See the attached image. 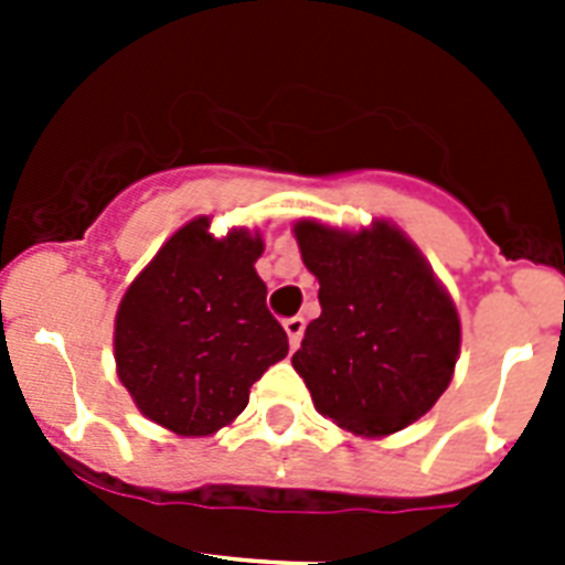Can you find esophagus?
<instances>
[{"instance_id":"34e87169","label":"esophagus","mask_w":565,"mask_h":565,"mask_svg":"<svg viewBox=\"0 0 565 565\" xmlns=\"http://www.w3.org/2000/svg\"><path fill=\"white\" fill-rule=\"evenodd\" d=\"M284 331H287V340H290L292 349H299L301 334H305V319H301V317L284 319Z\"/></svg>"}]
</instances>
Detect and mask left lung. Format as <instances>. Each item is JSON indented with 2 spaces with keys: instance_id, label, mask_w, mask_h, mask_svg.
<instances>
[{
  "instance_id": "1",
  "label": "left lung",
  "mask_w": 565,
  "mask_h": 565,
  "mask_svg": "<svg viewBox=\"0 0 565 565\" xmlns=\"http://www.w3.org/2000/svg\"><path fill=\"white\" fill-rule=\"evenodd\" d=\"M292 234L322 305L292 354L313 407L370 439L422 419L455 377L460 317L419 246L390 220L345 231L305 216Z\"/></svg>"
}]
</instances>
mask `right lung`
<instances>
[{"instance_id":"right-lung-1","label":"right lung","mask_w":565,"mask_h":565,"mask_svg":"<svg viewBox=\"0 0 565 565\" xmlns=\"http://www.w3.org/2000/svg\"><path fill=\"white\" fill-rule=\"evenodd\" d=\"M260 231L216 237L211 216L172 234L128 284L114 361L137 411L179 437H211L246 411L248 390L287 358L255 264Z\"/></svg>"}]
</instances>
